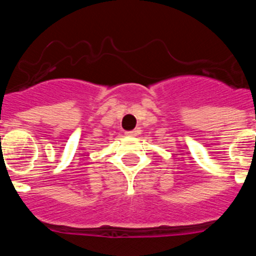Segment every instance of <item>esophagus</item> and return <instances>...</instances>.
I'll return each mask as SVG.
<instances>
[{
    "instance_id": "esophagus-1",
    "label": "esophagus",
    "mask_w": 256,
    "mask_h": 256,
    "mask_svg": "<svg viewBox=\"0 0 256 256\" xmlns=\"http://www.w3.org/2000/svg\"><path fill=\"white\" fill-rule=\"evenodd\" d=\"M126 134L128 136V137H134V136L137 134V130H130V132H126Z\"/></svg>"
}]
</instances>
